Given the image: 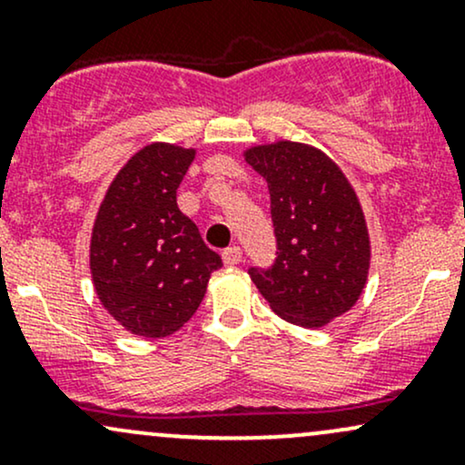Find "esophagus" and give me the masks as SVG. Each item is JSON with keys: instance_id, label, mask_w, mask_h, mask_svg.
Here are the masks:
<instances>
[{"instance_id": "obj_1", "label": "esophagus", "mask_w": 465, "mask_h": 465, "mask_svg": "<svg viewBox=\"0 0 465 465\" xmlns=\"http://www.w3.org/2000/svg\"><path fill=\"white\" fill-rule=\"evenodd\" d=\"M240 260H242V251H240V247H236V244L223 251V262L227 266H236L240 264Z\"/></svg>"}]
</instances>
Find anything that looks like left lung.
I'll return each mask as SVG.
<instances>
[{
    "label": "left lung",
    "mask_w": 465,
    "mask_h": 465,
    "mask_svg": "<svg viewBox=\"0 0 465 465\" xmlns=\"http://www.w3.org/2000/svg\"><path fill=\"white\" fill-rule=\"evenodd\" d=\"M271 194L273 269L249 275L277 317L323 328L351 311L367 286L371 240L354 185L322 148L277 140L242 151Z\"/></svg>",
    "instance_id": "1"
}]
</instances>
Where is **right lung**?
Returning <instances> with one entry per match:
<instances>
[{
	"instance_id": "add662e5",
	"label": "right lung",
	"mask_w": 465,
	"mask_h": 465,
	"mask_svg": "<svg viewBox=\"0 0 465 465\" xmlns=\"http://www.w3.org/2000/svg\"><path fill=\"white\" fill-rule=\"evenodd\" d=\"M196 148L153 142L120 168L104 192L89 240L100 303L126 332L163 339L199 311L223 260L177 207Z\"/></svg>"
}]
</instances>
